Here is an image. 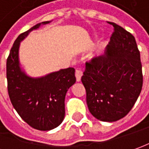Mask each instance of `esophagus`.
I'll return each instance as SVG.
<instances>
[{
    "label": "esophagus",
    "mask_w": 149,
    "mask_h": 149,
    "mask_svg": "<svg viewBox=\"0 0 149 149\" xmlns=\"http://www.w3.org/2000/svg\"><path fill=\"white\" fill-rule=\"evenodd\" d=\"M83 75V72L81 69H77L76 72H75V76H76V79L77 81H81V76Z\"/></svg>",
    "instance_id": "1"
}]
</instances>
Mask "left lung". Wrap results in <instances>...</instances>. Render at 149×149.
Listing matches in <instances>:
<instances>
[{
	"instance_id": "8db88e82",
	"label": "left lung",
	"mask_w": 149,
	"mask_h": 149,
	"mask_svg": "<svg viewBox=\"0 0 149 149\" xmlns=\"http://www.w3.org/2000/svg\"><path fill=\"white\" fill-rule=\"evenodd\" d=\"M113 32L104 55L86 62L81 77L88 109L103 121H116L126 116L143 86L140 52L134 36L109 22Z\"/></svg>"
}]
</instances>
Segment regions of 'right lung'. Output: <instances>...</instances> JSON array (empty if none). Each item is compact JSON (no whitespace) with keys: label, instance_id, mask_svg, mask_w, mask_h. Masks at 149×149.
<instances>
[{"label":"right lung","instance_id":"1","mask_svg":"<svg viewBox=\"0 0 149 149\" xmlns=\"http://www.w3.org/2000/svg\"><path fill=\"white\" fill-rule=\"evenodd\" d=\"M41 24L21 33L15 40L6 60L7 88L11 104L22 119L34 129L49 130L63 121L65 95L76 82V77L73 68L36 79L21 71L19 62L20 41Z\"/></svg>","mask_w":149,"mask_h":149}]
</instances>
